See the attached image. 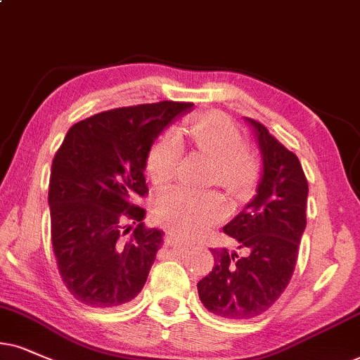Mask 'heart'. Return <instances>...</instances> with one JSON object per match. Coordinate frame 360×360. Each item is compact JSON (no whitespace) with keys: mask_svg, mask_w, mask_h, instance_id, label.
<instances>
[{"mask_svg":"<svg viewBox=\"0 0 360 360\" xmlns=\"http://www.w3.org/2000/svg\"><path fill=\"white\" fill-rule=\"evenodd\" d=\"M189 136L204 156L216 161L214 179L236 195H243L254 186L257 162L245 151L240 129L221 112H207L191 124ZM183 158L179 136L167 131L159 136L148 153L146 169L154 184H166L176 176ZM227 211L219 193H194L176 188L165 191L156 199V214L165 224L186 238L202 234Z\"/></svg>","mask_w":360,"mask_h":360,"instance_id":"1","label":"heart"}]
</instances>
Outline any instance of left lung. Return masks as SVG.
<instances>
[{
	"mask_svg": "<svg viewBox=\"0 0 360 360\" xmlns=\"http://www.w3.org/2000/svg\"><path fill=\"white\" fill-rule=\"evenodd\" d=\"M244 120L262 156L256 195L224 226V233L239 243V252L212 249V271L198 282L204 307L234 321L261 316L288 288L306 229L309 194L297 156L261 122Z\"/></svg>",
	"mask_w": 360,
	"mask_h": 360,
	"instance_id": "obj_1",
	"label": "left lung"
}]
</instances>
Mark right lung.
<instances>
[{
	"instance_id": "obj_1",
	"label": "right lung",
	"mask_w": 360,
	"mask_h": 360,
	"mask_svg": "<svg viewBox=\"0 0 360 360\" xmlns=\"http://www.w3.org/2000/svg\"><path fill=\"white\" fill-rule=\"evenodd\" d=\"M191 108L161 101L99 112L76 122L58 149L48 194L53 251L65 285L86 306H121L146 284L165 236L144 226L146 211L136 206L148 194V153Z\"/></svg>"
}]
</instances>
